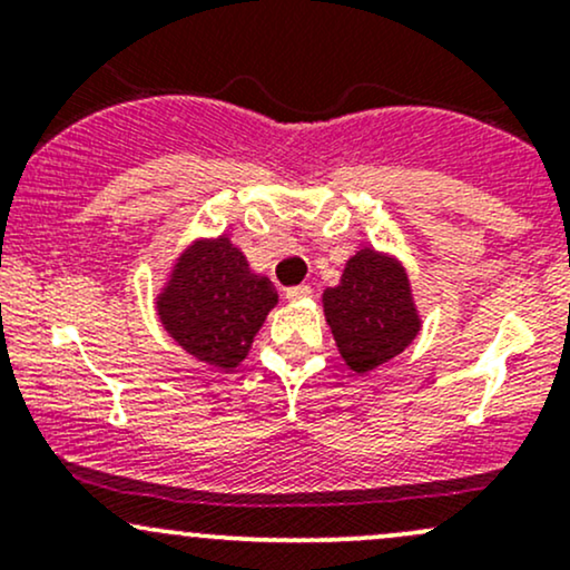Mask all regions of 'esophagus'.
Returning <instances> with one entry per match:
<instances>
[{
	"label": "esophagus",
	"mask_w": 570,
	"mask_h": 570,
	"mask_svg": "<svg viewBox=\"0 0 570 570\" xmlns=\"http://www.w3.org/2000/svg\"><path fill=\"white\" fill-rule=\"evenodd\" d=\"M305 297H311V286L307 284L289 286V289H286V299H292V303H297V299H305Z\"/></svg>",
	"instance_id": "obj_1"
}]
</instances>
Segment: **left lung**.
I'll use <instances>...</instances> for the list:
<instances>
[{
	"label": "left lung",
	"instance_id": "8db88e82",
	"mask_svg": "<svg viewBox=\"0 0 570 570\" xmlns=\"http://www.w3.org/2000/svg\"><path fill=\"white\" fill-rule=\"evenodd\" d=\"M322 299L340 356L358 375L399 356L421 332L407 273L375 248L353 254Z\"/></svg>",
	"mask_w": 570,
	"mask_h": 570
}]
</instances>
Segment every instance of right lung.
Masks as SVG:
<instances>
[{"label":"right lung","mask_w":570,"mask_h":570,"mask_svg":"<svg viewBox=\"0 0 570 570\" xmlns=\"http://www.w3.org/2000/svg\"><path fill=\"white\" fill-rule=\"evenodd\" d=\"M276 303L271 278L252 273L244 252L219 235L195 240L176 259L158 297V316L187 353L212 367L233 370L246 358Z\"/></svg>","instance_id":"add662e5"}]
</instances>
